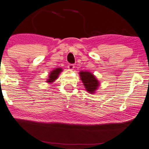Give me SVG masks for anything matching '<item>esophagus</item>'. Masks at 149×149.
I'll list each match as a JSON object with an SVG mask.
<instances>
[{
    "mask_svg": "<svg viewBox=\"0 0 149 149\" xmlns=\"http://www.w3.org/2000/svg\"><path fill=\"white\" fill-rule=\"evenodd\" d=\"M68 69H70V70H73V68H74V65L72 64H69L68 66Z\"/></svg>",
    "mask_w": 149,
    "mask_h": 149,
    "instance_id": "obj_1",
    "label": "esophagus"
}]
</instances>
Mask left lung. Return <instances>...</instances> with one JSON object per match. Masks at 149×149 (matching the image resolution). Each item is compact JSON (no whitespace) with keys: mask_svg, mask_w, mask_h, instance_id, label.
Wrapping results in <instances>:
<instances>
[{"mask_svg":"<svg viewBox=\"0 0 149 149\" xmlns=\"http://www.w3.org/2000/svg\"><path fill=\"white\" fill-rule=\"evenodd\" d=\"M81 81L85 87V89L90 93H94L99 85L98 81L95 79L94 75L87 71H81L79 73Z\"/></svg>","mask_w":149,"mask_h":149,"instance_id":"1","label":"left lung"}]
</instances>
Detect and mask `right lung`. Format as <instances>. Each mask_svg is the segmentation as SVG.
Returning <instances> with one entry per match:
<instances>
[{
    "mask_svg": "<svg viewBox=\"0 0 149 149\" xmlns=\"http://www.w3.org/2000/svg\"><path fill=\"white\" fill-rule=\"evenodd\" d=\"M62 72V68H56L52 71V72L50 73L49 76V79L47 82L48 83H52L56 80V79L58 77V75L60 73Z\"/></svg>",
    "mask_w": 149,
    "mask_h": 149,
    "instance_id": "1",
    "label": "right lung"
}]
</instances>
